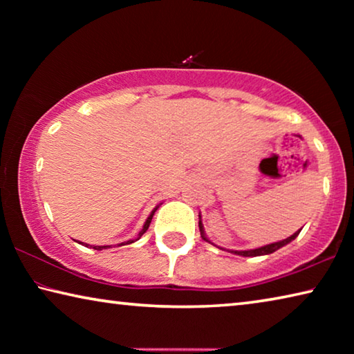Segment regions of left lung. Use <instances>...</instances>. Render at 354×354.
Masks as SVG:
<instances>
[{"label":"left lung","instance_id":"8db88e82","mask_svg":"<svg viewBox=\"0 0 354 354\" xmlns=\"http://www.w3.org/2000/svg\"><path fill=\"white\" fill-rule=\"evenodd\" d=\"M200 231H201V236H203V239H206V237H205V231H203V226H201V223H200ZM299 231H301V230H299ZM299 231H297L295 234H292L290 237H287V239H284V241L277 242V243H270V245H266V247H261V248H256V250H248V251H232V253L241 254V256H245V257H250V256H262V254H270V253H273V251H277V250H279L281 247H284V245H287L289 242H292L293 239H295V237L299 234ZM206 241H207V239H206Z\"/></svg>","mask_w":354,"mask_h":354}]
</instances>
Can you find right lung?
<instances>
[{
  "label": "right lung",
  "instance_id": "obj_1",
  "mask_svg": "<svg viewBox=\"0 0 354 354\" xmlns=\"http://www.w3.org/2000/svg\"><path fill=\"white\" fill-rule=\"evenodd\" d=\"M154 212H156V209H154V211L151 212V214H149V217L147 218V221H145V225H143V227H142V231L139 232V237H137V239H140L142 236H143V232H145L147 230H148V226H149V223H151V218H153V215H154ZM137 239H136V241H137ZM134 241H128L127 243H133ZM127 243H123V245H127ZM93 250H103V248H106V247H92Z\"/></svg>",
  "mask_w": 354,
  "mask_h": 354
}]
</instances>
